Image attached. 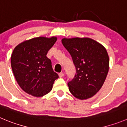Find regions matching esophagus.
Returning <instances> with one entry per match:
<instances>
[{
  "mask_svg": "<svg viewBox=\"0 0 127 127\" xmlns=\"http://www.w3.org/2000/svg\"><path fill=\"white\" fill-rule=\"evenodd\" d=\"M64 74L63 73H59V76H60V78H62V77H63Z\"/></svg>",
  "mask_w": 127,
  "mask_h": 127,
  "instance_id": "34e87169",
  "label": "esophagus"
}]
</instances>
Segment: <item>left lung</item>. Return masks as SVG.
Wrapping results in <instances>:
<instances>
[{
    "instance_id": "8db88e82",
    "label": "left lung",
    "mask_w": 127,
    "mask_h": 127,
    "mask_svg": "<svg viewBox=\"0 0 127 127\" xmlns=\"http://www.w3.org/2000/svg\"><path fill=\"white\" fill-rule=\"evenodd\" d=\"M71 54L76 73L67 83L72 95L80 99L94 96L103 85L109 69V57L105 47L90 38L62 39Z\"/></svg>"
}]
</instances>
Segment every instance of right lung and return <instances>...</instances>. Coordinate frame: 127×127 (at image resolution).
<instances>
[{
    "label": "right lung",
    "mask_w": 127,
    "mask_h": 127,
    "mask_svg": "<svg viewBox=\"0 0 127 127\" xmlns=\"http://www.w3.org/2000/svg\"><path fill=\"white\" fill-rule=\"evenodd\" d=\"M56 37H39L28 40L15 47L11 66L17 83L26 93L35 97L47 94L59 76L53 71L46 56L56 41Z\"/></svg>",
    "instance_id": "add662e5"
}]
</instances>
